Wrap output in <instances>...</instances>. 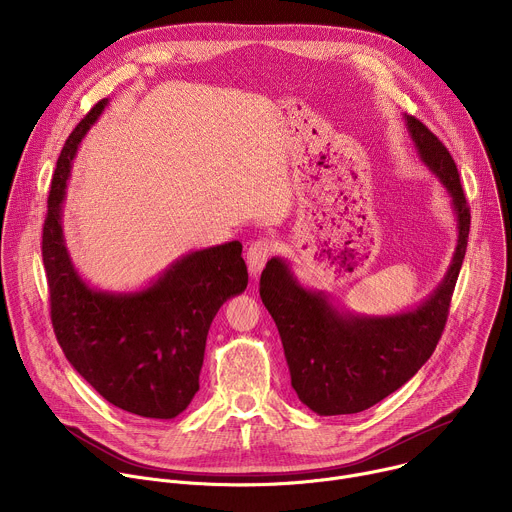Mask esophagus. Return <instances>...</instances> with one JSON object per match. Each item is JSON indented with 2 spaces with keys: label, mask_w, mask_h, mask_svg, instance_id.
<instances>
[{
  "label": "esophagus",
  "mask_w": 512,
  "mask_h": 512,
  "mask_svg": "<svg viewBox=\"0 0 512 512\" xmlns=\"http://www.w3.org/2000/svg\"><path fill=\"white\" fill-rule=\"evenodd\" d=\"M271 249H273V245H271V241H267V239H259V241L251 243V247H249V251H247V265H249V273H251L255 279H257L259 273L263 271V267H265L269 255H271Z\"/></svg>",
  "instance_id": "obj_1"
}]
</instances>
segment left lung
<instances>
[{
	"label": "left lung",
	"instance_id": "obj_1",
	"mask_svg": "<svg viewBox=\"0 0 512 512\" xmlns=\"http://www.w3.org/2000/svg\"><path fill=\"white\" fill-rule=\"evenodd\" d=\"M405 125L419 160L450 194L458 223L450 267L431 294L415 308L367 316L306 287L283 257H271L261 273L259 294L279 330L291 387L318 415L358 413L395 393L431 356L448 320L468 245L470 208L446 145L411 115H405Z\"/></svg>",
	"mask_w": 512,
	"mask_h": 512
}]
</instances>
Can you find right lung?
<instances>
[{"instance_id": "obj_1", "label": "right lung", "mask_w": 512, "mask_h": 512, "mask_svg": "<svg viewBox=\"0 0 512 512\" xmlns=\"http://www.w3.org/2000/svg\"><path fill=\"white\" fill-rule=\"evenodd\" d=\"M107 103L68 135L52 176L42 231L52 326L68 362L101 397L139 417L174 419L198 391L216 312L247 287L243 245L190 251L135 291L97 289L81 277L66 247L62 202L72 160Z\"/></svg>"}]
</instances>
